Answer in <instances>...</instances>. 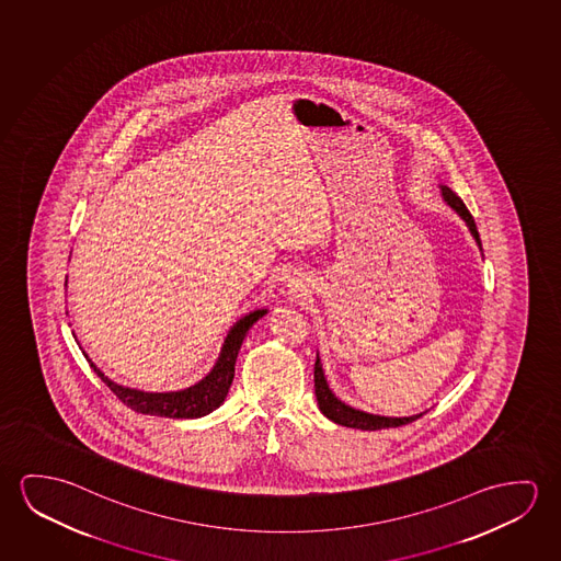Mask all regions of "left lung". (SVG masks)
Returning a JSON list of instances; mask_svg holds the SVG:
<instances>
[{"label": "left lung", "mask_w": 561, "mask_h": 561, "mask_svg": "<svg viewBox=\"0 0 561 561\" xmlns=\"http://www.w3.org/2000/svg\"><path fill=\"white\" fill-rule=\"evenodd\" d=\"M443 198L447 199L448 206L453 207L458 216L465 219L466 225L470 227V231L474 234L476 242L482 247L480 233H478V227H476L474 224V217L468 211L465 202L458 198L457 194H455L453 190L447 188V186H443ZM314 394H317V400H319L320 412L327 415L328 420H332V422L337 423V425H345V427H357V430H363V432H377V430H385V427H400V425H405V423L420 420L423 415L382 417V415L365 414V412H359V410H354V408L345 405L344 402H340V400L332 394V390L328 388L319 355H317V363H314Z\"/></svg>", "instance_id": "obj_1"}]
</instances>
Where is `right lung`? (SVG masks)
<instances>
[{"label": "right lung", "mask_w": 561, "mask_h": 561, "mask_svg": "<svg viewBox=\"0 0 561 561\" xmlns=\"http://www.w3.org/2000/svg\"><path fill=\"white\" fill-rule=\"evenodd\" d=\"M266 311L250 312L249 317L239 320L229 336L225 340L224 350L217 359L216 367L199 380L198 385L181 390V392H164V394H151L141 390H131L116 385L108 377L99 371L95 363L87 359L93 367V371L101 377L104 385L121 398L124 404L139 414L163 415V417H199L216 410L224 402L234 377V362L241 350L242 340L247 336L250 327L262 319Z\"/></svg>", "instance_id": "1"}]
</instances>
